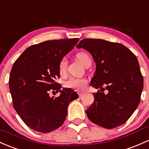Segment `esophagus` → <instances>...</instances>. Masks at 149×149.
Returning <instances> with one entry per match:
<instances>
[{
  "instance_id": "34e87169",
  "label": "esophagus",
  "mask_w": 149,
  "mask_h": 149,
  "mask_svg": "<svg viewBox=\"0 0 149 149\" xmlns=\"http://www.w3.org/2000/svg\"><path fill=\"white\" fill-rule=\"evenodd\" d=\"M83 94H84L83 93H78V96H79L80 97H81L83 95Z\"/></svg>"
}]
</instances>
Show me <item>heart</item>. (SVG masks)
I'll return each instance as SVG.
<instances>
[{
  "instance_id": "heart-1",
  "label": "heart",
  "mask_w": 149,
  "mask_h": 149,
  "mask_svg": "<svg viewBox=\"0 0 149 149\" xmlns=\"http://www.w3.org/2000/svg\"><path fill=\"white\" fill-rule=\"evenodd\" d=\"M76 56H77L78 60L85 66L90 61H92L91 56L87 52H78ZM67 69H68V60H67L66 57H63L60 60L59 63H58V72H59L60 75L61 76H65L67 73ZM87 83L88 81L84 78L71 77L65 81L64 83H63V86L66 88L74 90V91H81L86 88Z\"/></svg>"
}]
</instances>
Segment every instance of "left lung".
I'll list each match as a JSON object with an SVG mask.
<instances>
[{
	"mask_svg": "<svg viewBox=\"0 0 149 149\" xmlns=\"http://www.w3.org/2000/svg\"><path fill=\"white\" fill-rule=\"evenodd\" d=\"M76 47L89 52L96 63L91 86L108 91L93 93L88 119L106 129L123 125L138 107L143 87L136 56L122 44L100 39H84Z\"/></svg>",
	"mask_w": 149,
	"mask_h": 149,
	"instance_id": "left-lung-1",
	"label": "left lung"
}]
</instances>
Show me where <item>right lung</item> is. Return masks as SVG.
<instances>
[{"mask_svg":"<svg viewBox=\"0 0 149 149\" xmlns=\"http://www.w3.org/2000/svg\"><path fill=\"white\" fill-rule=\"evenodd\" d=\"M79 39L49 40L30 46L15 61L9 78L14 109L29 128L49 133L60 127L68 113V104L78 94L69 88L61 90L60 60ZM50 91L61 92L51 98Z\"/></svg>","mask_w":149,"mask_h":149,"instance_id":"add662e5","label":"right lung"}]
</instances>
